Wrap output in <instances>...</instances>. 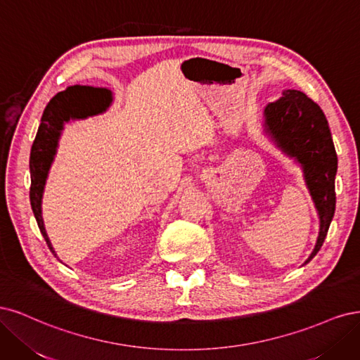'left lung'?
<instances>
[{
  "mask_svg": "<svg viewBox=\"0 0 360 360\" xmlns=\"http://www.w3.org/2000/svg\"><path fill=\"white\" fill-rule=\"evenodd\" d=\"M264 131L275 145L302 166L304 178L320 218V231L308 262L320 251L335 214L338 157L326 117L317 103L297 89H287L264 108Z\"/></svg>",
  "mask_w": 360,
  "mask_h": 360,
  "instance_id": "1",
  "label": "left lung"
}]
</instances>
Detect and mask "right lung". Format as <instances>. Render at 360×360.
<instances>
[{
  "instance_id": "right-lung-1",
  "label": "right lung",
  "mask_w": 360,
  "mask_h": 360,
  "mask_svg": "<svg viewBox=\"0 0 360 360\" xmlns=\"http://www.w3.org/2000/svg\"><path fill=\"white\" fill-rule=\"evenodd\" d=\"M112 103V92L106 88L92 86H68L65 91L58 94L46 106L39 130L31 146L30 155V173H31V188L30 200L34 217L37 219L39 229L48 243L49 250L56 257V252L49 240L48 233L43 224L41 217V197L46 178L51 169L53 157L56 154L58 141H60L64 124L70 120H84L92 115L106 110Z\"/></svg>"
}]
</instances>
